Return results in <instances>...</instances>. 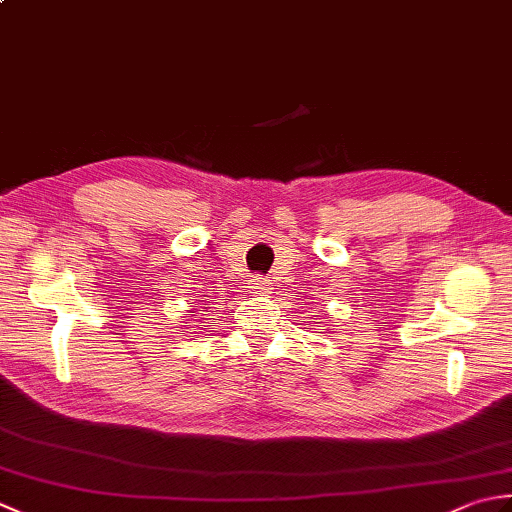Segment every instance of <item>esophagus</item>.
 <instances>
[{
  "label": "esophagus",
  "mask_w": 512,
  "mask_h": 512,
  "mask_svg": "<svg viewBox=\"0 0 512 512\" xmlns=\"http://www.w3.org/2000/svg\"><path fill=\"white\" fill-rule=\"evenodd\" d=\"M250 288H255L257 292H262V290H266L268 288V279L266 277H253V281H250Z\"/></svg>",
  "instance_id": "obj_1"
}]
</instances>
